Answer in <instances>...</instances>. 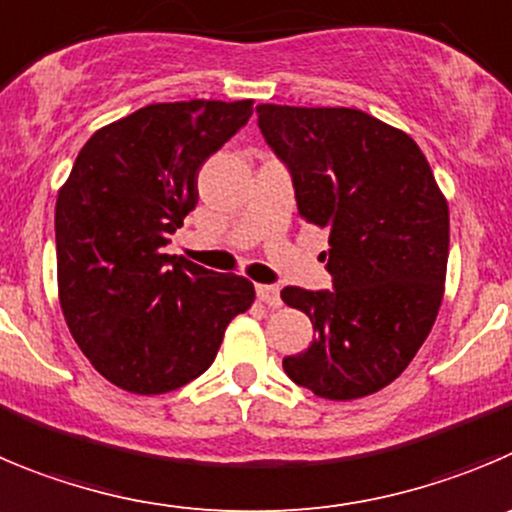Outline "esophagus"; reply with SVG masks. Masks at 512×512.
Here are the masks:
<instances>
[{"mask_svg":"<svg viewBox=\"0 0 512 512\" xmlns=\"http://www.w3.org/2000/svg\"><path fill=\"white\" fill-rule=\"evenodd\" d=\"M257 298L270 305V308H280V303H283L280 300V290L275 285H257Z\"/></svg>","mask_w":512,"mask_h":512,"instance_id":"34e87169","label":"esophagus"}]
</instances>
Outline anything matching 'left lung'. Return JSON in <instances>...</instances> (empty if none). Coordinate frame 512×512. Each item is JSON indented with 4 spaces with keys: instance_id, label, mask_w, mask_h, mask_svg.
Segmentation results:
<instances>
[{
    "instance_id": "1",
    "label": "left lung",
    "mask_w": 512,
    "mask_h": 512,
    "mask_svg": "<svg viewBox=\"0 0 512 512\" xmlns=\"http://www.w3.org/2000/svg\"><path fill=\"white\" fill-rule=\"evenodd\" d=\"M267 146L293 176L298 214L326 227L333 290L283 288L315 338L283 358L333 401L389 386L429 336L450 255V209L412 136L356 108L257 105Z\"/></svg>"
}]
</instances>
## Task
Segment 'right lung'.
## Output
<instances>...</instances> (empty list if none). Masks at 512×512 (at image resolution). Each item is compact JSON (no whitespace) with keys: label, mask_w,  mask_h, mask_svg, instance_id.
<instances>
[{"label":"right lung","mask_w":512,"mask_h":512,"mask_svg":"<svg viewBox=\"0 0 512 512\" xmlns=\"http://www.w3.org/2000/svg\"><path fill=\"white\" fill-rule=\"evenodd\" d=\"M252 116V100L154 103L80 148L55 204L60 308L100 376L166 394L212 366L255 288L184 257L169 234L197 207V176Z\"/></svg>","instance_id":"right-lung-1"}]
</instances>
